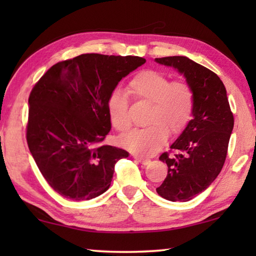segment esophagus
Returning a JSON list of instances; mask_svg holds the SVG:
<instances>
[{
	"label": "esophagus",
	"instance_id": "esophagus-1",
	"mask_svg": "<svg viewBox=\"0 0 256 256\" xmlns=\"http://www.w3.org/2000/svg\"><path fill=\"white\" fill-rule=\"evenodd\" d=\"M134 159H136L138 162L142 164H148L150 162V159H146V158H142V157H138L136 154H133Z\"/></svg>",
	"mask_w": 256,
	"mask_h": 256
}]
</instances>
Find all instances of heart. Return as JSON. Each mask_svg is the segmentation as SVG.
Segmentation results:
<instances>
[{
    "instance_id": "b5f03b06",
    "label": "heart",
    "mask_w": 256,
    "mask_h": 256,
    "mask_svg": "<svg viewBox=\"0 0 256 256\" xmlns=\"http://www.w3.org/2000/svg\"><path fill=\"white\" fill-rule=\"evenodd\" d=\"M128 92L150 104L146 122L148 126L136 128L120 138V144L141 156H151L162 148L167 136H177L192 118L194 92L185 81H172L164 73L144 70L134 76L128 84ZM128 97L120 90H114L108 97L107 110L110 122L120 132L131 126Z\"/></svg>"
}]
</instances>
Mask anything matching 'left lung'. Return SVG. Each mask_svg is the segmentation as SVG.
<instances>
[{"mask_svg": "<svg viewBox=\"0 0 256 256\" xmlns=\"http://www.w3.org/2000/svg\"><path fill=\"white\" fill-rule=\"evenodd\" d=\"M162 66L174 68L194 92L193 118L170 146L174 157L164 152L159 160L168 172L156 188L160 196L172 202H186L212 184L226 160L234 116L226 88L214 72L185 56L156 58Z\"/></svg>", "mask_w": 256, "mask_h": 256, "instance_id": "obj_1", "label": "left lung"}]
</instances>
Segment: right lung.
Instances as JSON below:
<instances>
[{
    "label": "right lung",
    "mask_w": 256,
    "mask_h": 256,
    "mask_svg": "<svg viewBox=\"0 0 256 256\" xmlns=\"http://www.w3.org/2000/svg\"><path fill=\"white\" fill-rule=\"evenodd\" d=\"M146 63L138 56L82 54L52 66L29 96L27 142L47 183L70 200L110 188L128 152L102 142L110 131L107 100L118 82Z\"/></svg>",
    "instance_id": "1"
}]
</instances>
